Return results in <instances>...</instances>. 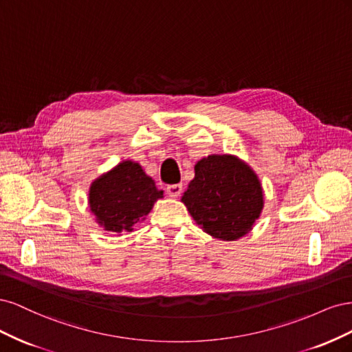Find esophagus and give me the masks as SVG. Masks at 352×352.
<instances>
[{"label": "esophagus", "instance_id": "obj_1", "mask_svg": "<svg viewBox=\"0 0 352 352\" xmlns=\"http://www.w3.org/2000/svg\"><path fill=\"white\" fill-rule=\"evenodd\" d=\"M167 194L172 198H177L180 194H182V185L176 184V185H168L167 186Z\"/></svg>", "mask_w": 352, "mask_h": 352}]
</instances>
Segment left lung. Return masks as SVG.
<instances>
[{
	"instance_id": "8db88e82",
	"label": "left lung",
	"mask_w": 352,
	"mask_h": 352,
	"mask_svg": "<svg viewBox=\"0 0 352 352\" xmlns=\"http://www.w3.org/2000/svg\"><path fill=\"white\" fill-rule=\"evenodd\" d=\"M182 201L208 235L233 241L251 230L258 219L263 190L257 176L241 160L208 155L197 163Z\"/></svg>"
}]
</instances>
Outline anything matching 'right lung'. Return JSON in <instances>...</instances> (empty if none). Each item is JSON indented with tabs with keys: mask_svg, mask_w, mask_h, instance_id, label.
I'll return each instance as SVG.
<instances>
[{
	"mask_svg": "<svg viewBox=\"0 0 352 352\" xmlns=\"http://www.w3.org/2000/svg\"><path fill=\"white\" fill-rule=\"evenodd\" d=\"M162 197L163 190L140 164L123 162L92 184L89 207L105 230L131 232Z\"/></svg>",
	"mask_w": 352,
	"mask_h": 352,
	"instance_id": "1",
	"label": "right lung"
}]
</instances>
